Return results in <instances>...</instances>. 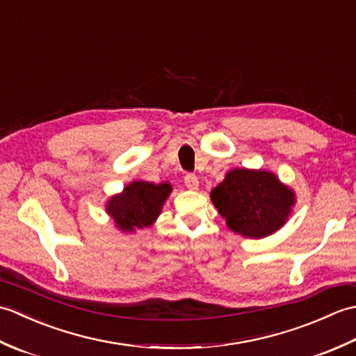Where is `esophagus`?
Segmentation results:
<instances>
[{
    "mask_svg": "<svg viewBox=\"0 0 356 356\" xmlns=\"http://www.w3.org/2000/svg\"><path fill=\"white\" fill-rule=\"evenodd\" d=\"M185 186L188 190H197L199 188V179L194 176V174H186L185 176Z\"/></svg>",
    "mask_w": 356,
    "mask_h": 356,
    "instance_id": "34e87169",
    "label": "esophagus"
}]
</instances>
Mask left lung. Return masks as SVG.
<instances>
[{
	"instance_id": "1",
	"label": "left lung",
	"mask_w": 356,
	"mask_h": 356,
	"mask_svg": "<svg viewBox=\"0 0 356 356\" xmlns=\"http://www.w3.org/2000/svg\"><path fill=\"white\" fill-rule=\"evenodd\" d=\"M211 200L226 226L249 238L272 236L286 225L295 207V191L268 170L234 168L211 191Z\"/></svg>"
}]
</instances>
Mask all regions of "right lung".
<instances>
[{"instance_id": "obj_1", "label": "right lung", "mask_w": 356, "mask_h": 356, "mask_svg": "<svg viewBox=\"0 0 356 356\" xmlns=\"http://www.w3.org/2000/svg\"><path fill=\"white\" fill-rule=\"evenodd\" d=\"M171 191L172 186L168 182L133 180L122 191L111 195L105 211L119 231L136 232V229L147 228L157 220Z\"/></svg>"}]
</instances>
